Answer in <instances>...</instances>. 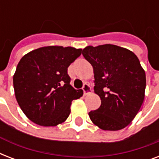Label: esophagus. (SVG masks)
<instances>
[{
    "label": "esophagus",
    "instance_id": "esophagus-1",
    "mask_svg": "<svg viewBox=\"0 0 159 159\" xmlns=\"http://www.w3.org/2000/svg\"><path fill=\"white\" fill-rule=\"evenodd\" d=\"M82 90H83L84 95L90 94V93L92 92V88H91V87H90V86L88 84H87V83H85V84L83 85Z\"/></svg>",
    "mask_w": 159,
    "mask_h": 159
}]
</instances>
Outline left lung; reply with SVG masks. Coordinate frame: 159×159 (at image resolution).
I'll return each instance as SVG.
<instances>
[{"mask_svg": "<svg viewBox=\"0 0 159 159\" xmlns=\"http://www.w3.org/2000/svg\"><path fill=\"white\" fill-rule=\"evenodd\" d=\"M82 55L92 64L94 92L102 104L89 112L92 123L103 130L125 128L144 100L146 75L132 51L114 44L87 46Z\"/></svg>", "mask_w": 159, "mask_h": 159, "instance_id": "left-lung-1", "label": "left lung"}]
</instances>
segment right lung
<instances>
[{"label": "right lung", "instance_id": "right-lung-1", "mask_svg": "<svg viewBox=\"0 0 159 159\" xmlns=\"http://www.w3.org/2000/svg\"><path fill=\"white\" fill-rule=\"evenodd\" d=\"M82 54V48L45 46L20 60L13 76L19 106L32 122L42 126L63 123L73 100L83 95L70 85L67 67Z\"/></svg>", "mask_w": 159, "mask_h": 159}]
</instances>
